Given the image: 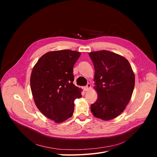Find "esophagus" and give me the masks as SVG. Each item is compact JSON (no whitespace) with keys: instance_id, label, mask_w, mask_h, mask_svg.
<instances>
[{"instance_id":"obj_1","label":"esophagus","mask_w":157,"mask_h":157,"mask_svg":"<svg viewBox=\"0 0 157 157\" xmlns=\"http://www.w3.org/2000/svg\"><path fill=\"white\" fill-rule=\"evenodd\" d=\"M91 88V84H90V83H88L87 84V85L86 86H84V91H86V92H88V91H89L90 90V89Z\"/></svg>"}]
</instances>
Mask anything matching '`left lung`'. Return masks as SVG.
Here are the masks:
<instances>
[{"label":"left lung","instance_id":"obj_1","mask_svg":"<svg viewBox=\"0 0 157 157\" xmlns=\"http://www.w3.org/2000/svg\"><path fill=\"white\" fill-rule=\"evenodd\" d=\"M89 56L95 69L97 101L91 105L94 117L109 121L121 114L134 91L135 75L128 61L107 50L92 52Z\"/></svg>","mask_w":157,"mask_h":157}]
</instances>
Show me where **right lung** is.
<instances>
[{"instance_id": "1", "label": "right lung", "mask_w": 157, "mask_h": 157, "mask_svg": "<svg viewBox=\"0 0 157 157\" xmlns=\"http://www.w3.org/2000/svg\"><path fill=\"white\" fill-rule=\"evenodd\" d=\"M80 52L63 50L47 52L33 69L31 89L39 110L56 123L73 115L74 100L81 98V89L76 86L73 67Z\"/></svg>"}]
</instances>
